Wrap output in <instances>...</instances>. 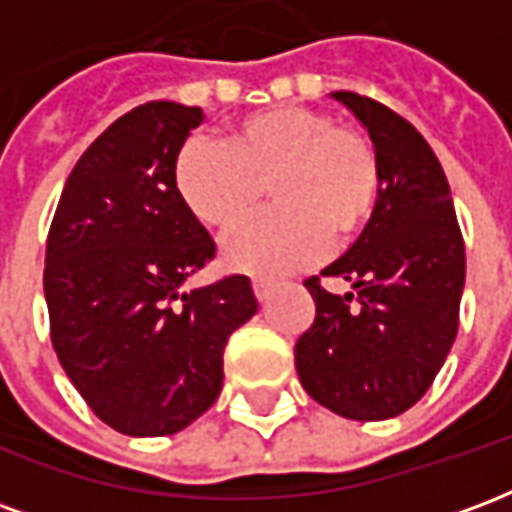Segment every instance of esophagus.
I'll return each instance as SVG.
<instances>
[{
    "instance_id": "esophagus-1",
    "label": "esophagus",
    "mask_w": 512,
    "mask_h": 512,
    "mask_svg": "<svg viewBox=\"0 0 512 512\" xmlns=\"http://www.w3.org/2000/svg\"><path fill=\"white\" fill-rule=\"evenodd\" d=\"M252 288H255L257 301H260V304H266L268 296H271V282H268V279H255V282H252Z\"/></svg>"
}]
</instances>
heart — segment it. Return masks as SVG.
<instances>
[{"mask_svg": "<svg viewBox=\"0 0 512 512\" xmlns=\"http://www.w3.org/2000/svg\"><path fill=\"white\" fill-rule=\"evenodd\" d=\"M172 180L186 211L211 230L244 222L268 189L274 208L222 246L224 266L260 277L310 266L329 241L359 238L381 200L373 142L321 109L296 104L241 117L224 145L189 139Z\"/></svg>", "mask_w": 512, "mask_h": 512, "instance_id": "obj_1", "label": "heart"}]
</instances>
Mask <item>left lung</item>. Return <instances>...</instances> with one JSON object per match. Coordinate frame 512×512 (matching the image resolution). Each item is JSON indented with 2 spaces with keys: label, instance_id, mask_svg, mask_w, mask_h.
Segmentation results:
<instances>
[{
  "label": "left lung",
  "instance_id": "obj_1",
  "mask_svg": "<svg viewBox=\"0 0 512 512\" xmlns=\"http://www.w3.org/2000/svg\"><path fill=\"white\" fill-rule=\"evenodd\" d=\"M367 128L381 164L373 222L323 277L351 282L334 296L310 277L315 321L296 343L301 386L334 414L389 419L417 403L458 334L466 252L450 183L425 136L389 106L332 93Z\"/></svg>",
  "mask_w": 512,
  "mask_h": 512
}]
</instances>
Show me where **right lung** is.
<instances>
[{
	"instance_id": "add662e5",
	"label": "right lung",
	"mask_w": 512,
	"mask_h": 512,
	"mask_svg": "<svg viewBox=\"0 0 512 512\" xmlns=\"http://www.w3.org/2000/svg\"><path fill=\"white\" fill-rule=\"evenodd\" d=\"M200 123V106L172 101L115 120L65 180L46 241L51 345L95 417L126 436H169L205 414L224 345L257 312L241 274L180 293L216 255L172 180Z\"/></svg>"
}]
</instances>
